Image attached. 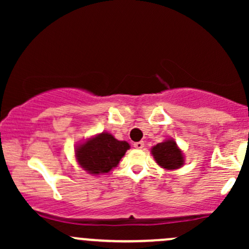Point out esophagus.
<instances>
[{
	"mask_svg": "<svg viewBox=\"0 0 249 249\" xmlns=\"http://www.w3.org/2000/svg\"><path fill=\"white\" fill-rule=\"evenodd\" d=\"M133 147H136V148H138V150H141V148L144 147V142H134Z\"/></svg>",
	"mask_w": 249,
	"mask_h": 249,
	"instance_id": "34e87169",
	"label": "esophagus"
}]
</instances>
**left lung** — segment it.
Returning <instances> with one entry per match:
<instances>
[{"mask_svg": "<svg viewBox=\"0 0 249 249\" xmlns=\"http://www.w3.org/2000/svg\"><path fill=\"white\" fill-rule=\"evenodd\" d=\"M151 152L157 164L166 170H176L184 165V156L173 139L159 142L151 148Z\"/></svg>", "mask_w": 249, "mask_h": 249, "instance_id": "left-lung-1", "label": "left lung"}]
</instances>
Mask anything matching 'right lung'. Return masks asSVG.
Segmentation results:
<instances>
[{
	"instance_id": "add662e5",
	"label": "right lung",
	"mask_w": 249,
	"mask_h": 249,
	"mask_svg": "<svg viewBox=\"0 0 249 249\" xmlns=\"http://www.w3.org/2000/svg\"><path fill=\"white\" fill-rule=\"evenodd\" d=\"M128 148V142L117 141L112 134L102 132L78 145L75 154L83 170L98 176L116 167Z\"/></svg>"
}]
</instances>
